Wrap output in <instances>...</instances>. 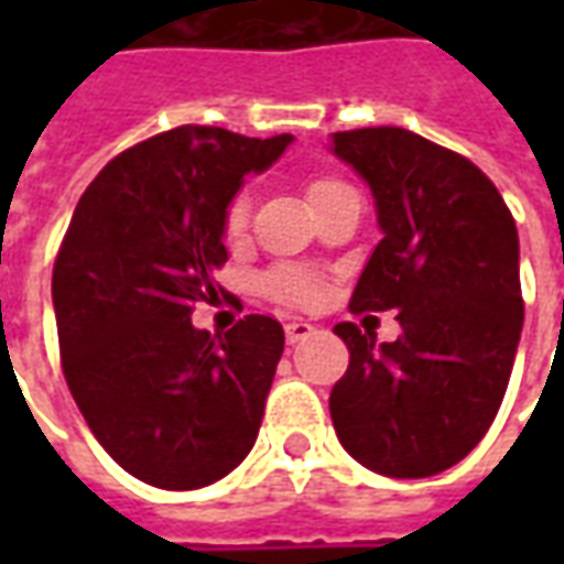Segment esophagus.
Returning a JSON list of instances; mask_svg holds the SVG:
<instances>
[{
  "label": "esophagus",
  "instance_id": "esophagus-1",
  "mask_svg": "<svg viewBox=\"0 0 564 564\" xmlns=\"http://www.w3.org/2000/svg\"><path fill=\"white\" fill-rule=\"evenodd\" d=\"M283 329H286V341L299 344V341H305L307 335L314 332V326H311V323H305V319H290Z\"/></svg>",
  "mask_w": 564,
  "mask_h": 564
}]
</instances>
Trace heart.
I'll use <instances>...</instances> for the list:
<instances>
[{"label":"heart","instance_id":"obj_1","mask_svg":"<svg viewBox=\"0 0 564 564\" xmlns=\"http://www.w3.org/2000/svg\"><path fill=\"white\" fill-rule=\"evenodd\" d=\"M347 189L344 181L338 177H329V174H317V177H311L305 186V196H307V205L311 210L323 205L326 198H332L335 193H341ZM247 229V196H235L229 202V208H226V217H223V232L229 241H238ZM269 286L271 293L278 295L281 302H290V305H311L314 299H317V286L314 281H307L305 274H299V271H290V269H281L274 271L269 278Z\"/></svg>","mask_w":564,"mask_h":564}]
</instances>
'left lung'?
I'll return each mask as SVG.
<instances>
[{"mask_svg":"<svg viewBox=\"0 0 564 564\" xmlns=\"http://www.w3.org/2000/svg\"><path fill=\"white\" fill-rule=\"evenodd\" d=\"M332 153L375 196L383 238L350 311H399L402 335L338 323L350 366L329 395L344 449L387 477L465 459L498 414L522 332L520 238L471 160L399 127L335 132Z\"/></svg>","mask_w":564,"mask_h":564,"instance_id":"8db88e82","label":"left lung"}]
</instances>
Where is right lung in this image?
<instances>
[{"mask_svg": "<svg viewBox=\"0 0 564 564\" xmlns=\"http://www.w3.org/2000/svg\"><path fill=\"white\" fill-rule=\"evenodd\" d=\"M290 141L169 129L108 162L68 223L51 286L63 375L96 441L144 484L208 486L257 441L281 323L250 314L210 335L189 317L217 299L229 202Z\"/></svg>", "mask_w": 564, "mask_h": 564, "instance_id": "right-lung-1", "label": "right lung"}]
</instances>
